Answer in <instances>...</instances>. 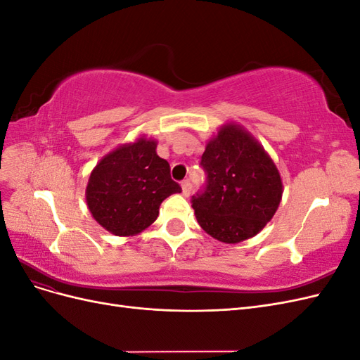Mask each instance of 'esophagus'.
<instances>
[{
  "label": "esophagus",
  "mask_w": 360,
  "mask_h": 360,
  "mask_svg": "<svg viewBox=\"0 0 360 360\" xmlns=\"http://www.w3.org/2000/svg\"><path fill=\"white\" fill-rule=\"evenodd\" d=\"M191 191H192V184H191L188 180L181 181V193L184 195V197H189Z\"/></svg>",
  "instance_id": "1"
}]
</instances>
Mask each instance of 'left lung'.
I'll return each instance as SVG.
<instances>
[{
	"instance_id": "8db88e82",
	"label": "left lung",
	"mask_w": 360,
	"mask_h": 360,
	"mask_svg": "<svg viewBox=\"0 0 360 360\" xmlns=\"http://www.w3.org/2000/svg\"><path fill=\"white\" fill-rule=\"evenodd\" d=\"M207 188L192 197L202 230L234 245L257 236L282 200L281 174L264 147L237 123H225L207 141L201 158Z\"/></svg>"
}]
</instances>
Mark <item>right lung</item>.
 Segmentation results:
<instances>
[{
	"mask_svg": "<svg viewBox=\"0 0 360 360\" xmlns=\"http://www.w3.org/2000/svg\"><path fill=\"white\" fill-rule=\"evenodd\" d=\"M156 147V139L139 136L103 156L90 174L86 205L94 221L114 236L144 231L158 219L162 201L181 192Z\"/></svg>",
	"mask_w": 360,
	"mask_h": 360,
	"instance_id": "1",
	"label": "right lung"
}]
</instances>
